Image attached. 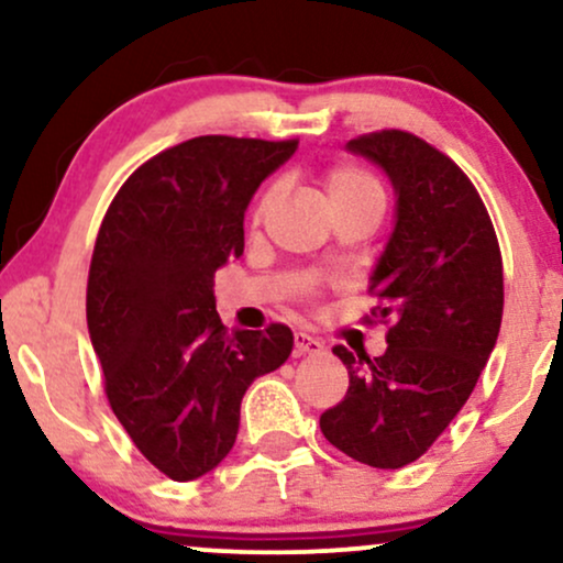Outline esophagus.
I'll list each match as a JSON object with an SVG mask.
<instances>
[{
    "label": "esophagus",
    "instance_id": "esophagus-1",
    "mask_svg": "<svg viewBox=\"0 0 563 563\" xmlns=\"http://www.w3.org/2000/svg\"><path fill=\"white\" fill-rule=\"evenodd\" d=\"M322 352V341L314 339L309 333H294V354L296 357H303V354H318Z\"/></svg>",
    "mask_w": 563,
    "mask_h": 563
}]
</instances>
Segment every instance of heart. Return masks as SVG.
I'll list each match as a JSON object with an SVG mask.
<instances>
[{"mask_svg":"<svg viewBox=\"0 0 563 563\" xmlns=\"http://www.w3.org/2000/svg\"><path fill=\"white\" fill-rule=\"evenodd\" d=\"M322 187H325V198L331 203L333 211H346V209H376L384 211L386 192L384 185L376 174H371L363 166L354 164H335L322 174ZM277 200V185H269L262 192L260 200L254 206V222H262L269 214V209Z\"/></svg>","mask_w":563,"mask_h":563,"instance_id":"b5f03b06","label":"heart"}]
</instances>
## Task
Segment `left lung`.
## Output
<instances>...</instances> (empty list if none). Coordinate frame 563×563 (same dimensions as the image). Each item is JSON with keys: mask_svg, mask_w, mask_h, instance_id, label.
<instances>
[{"mask_svg": "<svg viewBox=\"0 0 563 563\" xmlns=\"http://www.w3.org/2000/svg\"><path fill=\"white\" fill-rule=\"evenodd\" d=\"M346 147L389 174L397 224L371 277L386 352L333 346L346 397L320 416L328 442L373 468L418 461L474 391L503 320V256L493 219L455 161L434 145L380 129Z\"/></svg>", "mask_w": 563, "mask_h": 563, "instance_id": "8db88e82", "label": "left lung"}]
</instances>
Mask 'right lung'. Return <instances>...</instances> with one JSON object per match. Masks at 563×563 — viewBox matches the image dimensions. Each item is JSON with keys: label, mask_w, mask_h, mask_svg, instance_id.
Listing matches in <instances>:
<instances>
[{"label": "right lung", "mask_w": 563, "mask_h": 563, "mask_svg": "<svg viewBox=\"0 0 563 563\" xmlns=\"http://www.w3.org/2000/svg\"><path fill=\"white\" fill-rule=\"evenodd\" d=\"M296 145L228 134L179 142L121 185L97 232L87 325L108 402L134 448L174 482L224 461L245 389L294 349L283 322L224 328L214 273L243 254L249 200Z\"/></svg>", "instance_id": "obj_1"}]
</instances>
